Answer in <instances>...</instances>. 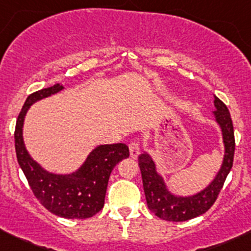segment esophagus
<instances>
[{"mask_svg": "<svg viewBox=\"0 0 251 251\" xmlns=\"http://www.w3.org/2000/svg\"><path fill=\"white\" fill-rule=\"evenodd\" d=\"M129 152H130L131 158H136L140 154V145H139V143L133 141V143L129 144Z\"/></svg>", "mask_w": 251, "mask_h": 251, "instance_id": "obj_1", "label": "esophagus"}]
</instances>
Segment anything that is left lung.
Here are the masks:
<instances>
[{"instance_id": "left-lung-1", "label": "left lung", "mask_w": 251, "mask_h": 251, "mask_svg": "<svg viewBox=\"0 0 251 251\" xmlns=\"http://www.w3.org/2000/svg\"><path fill=\"white\" fill-rule=\"evenodd\" d=\"M213 118L221 130L224 144V158L214 179L205 187L193 195H177L173 192L164 177L157 170V165L149 152L139 156L143 185L147 206L154 215L165 221H187L205 213L219 196L225 180L233 164L234 133L231 115L226 105L214 95Z\"/></svg>"}]
</instances>
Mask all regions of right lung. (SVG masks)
Returning <instances> with one entry per match:
<instances>
[{
  "label": "right lung",
  "mask_w": 251,
  "mask_h": 251,
  "mask_svg": "<svg viewBox=\"0 0 251 251\" xmlns=\"http://www.w3.org/2000/svg\"><path fill=\"white\" fill-rule=\"evenodd\" d=\"M64 90L56 83L29 95L15 126L14 140L18 163L41 204L50 213L65 219L92 218L102 209L108 177L115 165L129 157L126 144L98 145L84 162L70 173H51L30 156L24 143V122L27 111L35 102Z\"/></svg>",
  "instance_id": "add662e5"
}]
</instances>
